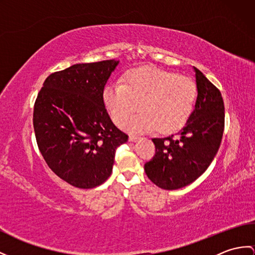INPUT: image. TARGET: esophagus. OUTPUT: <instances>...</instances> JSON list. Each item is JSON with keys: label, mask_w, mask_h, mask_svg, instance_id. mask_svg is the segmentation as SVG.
<instances>
[{"label": "esophagus", "mask_w": 255, "mask_h": 255, "mask_svg": "<svg viewBox=\"0 0 255 255\" xmlns=\"http://www.w3.org/2000/svg\"><path fill=\"white\" fill-rule=\"evenodd\" d=\"M138 139H139V137H137V136H135V135H129V136H128V140L132 141V142L137 141Z\"/></svg>", "instance_id": "1"}]
</instances>
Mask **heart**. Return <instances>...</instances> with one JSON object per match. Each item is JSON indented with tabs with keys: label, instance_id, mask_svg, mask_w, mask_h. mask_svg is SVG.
Listing matches in <instances>:
<instances>
[{
	"label": "heart",
	"instance_id": "b5f03b06",
	"mask_svg": "<svg viewBox=\"0 0 255 255\" xmlns=\"http://www.w3.org/2000/svg\"><path fill=\"white\" fill-rule=\"evenodd\" d=\"M197 88L194 81L153 67H141L128 72L122 84H108L103 101L116 123L138 109L142 111L122 123L128 131L144 133L159 128L175 132L182 128L195 106Z\"/></svg>",
	"mask_w": 255,
	"mask_h": 255
}]
</instances>
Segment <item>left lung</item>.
<instances>
[{"mask_svg":"<svg viewBox=\"0 0 255 255\" xmlns=\"http://www.w3.org/2000/svg\"><path fill=\"white\" fill-rule=\"evenodd\" d=\"M197 99L178 136L152 138L156 154L144 166L158 187L174 190L195 182L207 171L224 132L225 108L221 92L194 67Z\"/></svg>","mask_w":255,"mask_h":255,"instance_id":"left-lung-1","label":"left lung"}]
</instances>
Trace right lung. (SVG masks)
I'll use <instances>...</instances> for the list:
<instances>
[{"mask_svg": "<svg viewBox=\"0 0 255 255\" xmlns=\"http://www.w3.org/2000/svg\"><path fill=\"white\" fill-rule=\"evenodd\" d=\"M119 60L77 64L48 76L33 109L35 138L45 162L74 187L110 176L116 149L128 136L111 121L103 91Z\"/></svg>", "mask_w": 255, "mask_h": 255, "instance_id": "add662e5", "label": "right lung"}]
</instances>
